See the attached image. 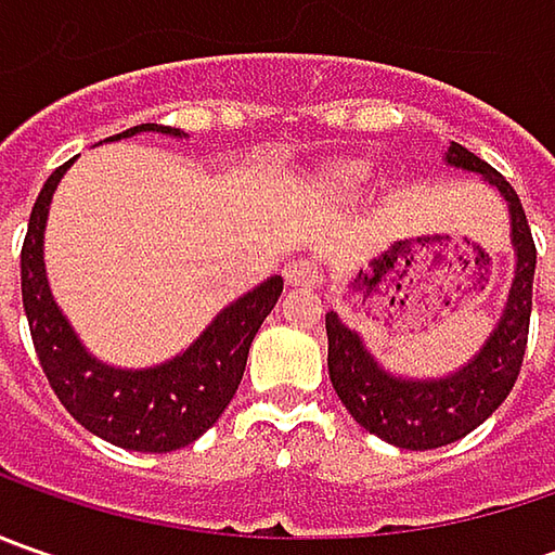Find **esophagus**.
<instances>
[{
	"instance_id": "obj_1",
	"label": "esophagus",
	"mask_w": 555,
	"mask_h": 555,
	"mask_svg": "<svg viewBox=\"0 0 555 555\" xmlns=\"http://www.w3.org/2000/svg\"><path fill=\"white\" fill-rule=\"evenodd\" d=\"M284 274H287V284H293V287H302V284H314L318 281V268L309 259H293L284 268Z\"/></svg>"
}]
</instances>
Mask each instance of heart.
<instances>
[{"instance_id":"obj_1","label":"heart","mask_w":555,"mask_h":555,"mask_svg":"<svg viewBox=\"0 0 555 555\" xmlns=\"http://www.w3.org/2000/svg\"><path fill=\"white\" fill-rule=\"evenodd\" d=\"M367 166L364 163H339V166H333L331 172V188L333 191H339V194H354L361 184L367 182Z\"/></svg>"}]
</instances>
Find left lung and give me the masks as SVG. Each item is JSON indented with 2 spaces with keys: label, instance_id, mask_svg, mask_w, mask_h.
I'll return each instance as SVG.
<instances>
[{
  "label": "left lung",
  "instance_id": "1",
  "mask_svg": "<svg viewBox=\"0 0 555 555\" xmlns=\"http://www.w3.org/2000/svg\"><path fill=\"white\" fill-rule=\"evenodd\" d=\"M441 160L463 172H476L481 182L501 191L509 209V244L516 253V271L501 318L479 352L444 376H401L383 367L379 358H373L361 333L352 331L336 311H327V371L339 401L367 433L408 451H433L451 444L469 436L501 408L522 367L538 262L531 228L513 184L457 141L448 144Z\"/></svg>",
  "mask_w": 555,
  "mask_h": 555
}]
</instances>
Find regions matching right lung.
I'll return each mask as SVG.
<instances>
[{
	"instance_id": "obj_1",
	"label": "right lung",
	"mask_w": 555,
	"mask_h": 555,
	"mask_svg": "<svg viewBox=\"0 0 555 555\" xmlns=\"http://www.w3.org/2000/svg\"><path fill=\"white\" fill-rule=\"evenodd\" d=\"M141 132L184 139L182 129L141 122L107 141L132 139ZM70 166L74 160L57 166L42 184L21 249V293L39 364L61 404L98 438L144 454L179 451L197 441L231 404L244 379L253 336L278 306L284 278L271 274L228 302L188 349L154 367H114L101 361L82 346L74 324L54 302L46 274L49 206Z\"/></svg>"
}]
</instances>
